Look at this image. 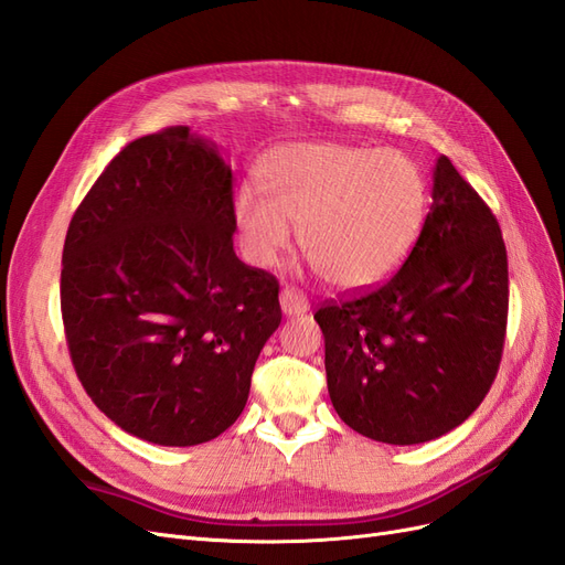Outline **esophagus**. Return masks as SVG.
<instances>
[{
	"label": "esophagus",
	"instance_id": "esophagus-1",
	"mask_svg": "<svg viewBox=\"0 0 565 565\" xmlns=\"http://www.w3.org/2000/svg\"><path fill=\"white\" fill-rule=\"evenodd\" d=\"M280 306L285 316H301L309 311V299L303 297V292L295 287H285L280 292Z\"/></svg>",
	"mask_w": 565,
	"mask_h": 565
}]
</instances>
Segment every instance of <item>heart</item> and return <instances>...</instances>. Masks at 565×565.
Listing matches in <instances>:
<instances>
[{
  "label": "heart",
  "mask_w": 565,
  "mask_h": 565,
  "mask_svg": "<svg viewBox=\"0 0 565 565\" xmlns=\"http://www.w3.org/2000/svg\"><path fill=\"white\" fill-rule=\"evenodd\" d=\"M262 193L241 188L233 221L252 266L270 268L292 247L341 289L386 280L415 247L426 216V181L393 148L292 143L262 160Z\"/></svg>",
  "instance_id": "obj_1"
}]
</instances>
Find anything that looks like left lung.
I'll list each match as a JSON object with an SVG mask.
<instances>
[{
	"label": "left lung",
	"mask_w": 565,
	"mask_h": 565,
	"mask_svg": "<svg viewBox=\"0 0 565 565\" xmlns=\"http://www.w3.org/2000/svg\"><path fill=\"white\" fill-rule=\"evenodd\" d=\"M431 198L403 266L313 316L337 415L391 446L434 440L465 422L504 349L509 270L498 218L446 156Z\"/></svg>",
	"instance_id": "obj_1"
}]
</instances>
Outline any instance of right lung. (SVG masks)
Segmentation results:
<instances>
[{"label": "right lung", "mask_w": 565, "mask_h": 565, "mask_svg": "<svg viewBox=\"0 0 565 565\" xmlns=\"http://www.w3.org/2000/svg\"><path fill=\"white\" fill-rule=\"evenodd\" d=\"M233 174L188 127L127 143L67 226L61 313L89 398L119 429L198 446L241 417L280 285L233 249Z\"/></svg>", "instance_id": "obj_1"}]
</instances>
